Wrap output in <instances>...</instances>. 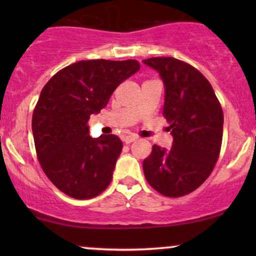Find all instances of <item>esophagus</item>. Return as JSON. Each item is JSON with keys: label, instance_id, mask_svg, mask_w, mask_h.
Wrapping results in <instances>:
<instances>
[{"label": "esophagus", "instance_id": "34e87169", "mask_svg": "<svg viewBox=\"0 0 256 256\" xmlns=\"http://www.w3.org/2000/svg\"><path fill=\"white\" fill-rule=\"evenodd\" d=\"M137 138H138V137L136 136V134H126V136H125V138H124V142L126 143V144H130L131 142H134V140H136Z\"/></svg>", "mask_w": 256, "mask_h": 256}]
</instances>
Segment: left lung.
Returning <instances> with one entry per match:
<instances>
[{"mask_svg":"<svg viewBox=\"0 0 256 256\" xmlns=\"http://www.w3.org/2000/svg\"><path fill=\"white\" fill-rule=\"evenodd\" d=\"M165 84L164 116L173 136L170 150L154 144L143 161L146 182L161 195L180 198L210 177L218 161L224 114L207 78L171 56L143 60Z\"/></svg>","mask_w":256,"mask_h":256,"instance_id":"1","label":"left lung"}]
</instances>
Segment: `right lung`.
<instances>
[{
	"instance_id": "obj_1",
	"label": "right lung",
	"mask_w": 256,
	"mask_h": 256,
	"mask_svg": "<svg viewBox=\"0 0 256 256\" xmlns=\"http://www.w3.org/2000/svg\"><path fill=\"white\" fill-rule=\"evenodd\" d=\"M138 70L137 60L78 61L40 91L32 114L37 158L46 177L70 198H96L110 184L122 142L116 134L90 137L88 122Z\"/></svg>"
}]
</instances>
